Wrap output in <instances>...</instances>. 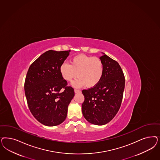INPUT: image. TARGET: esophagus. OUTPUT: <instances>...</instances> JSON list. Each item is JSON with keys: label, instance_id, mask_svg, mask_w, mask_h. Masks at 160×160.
Listing matches in <instances>:
<instances>
[{"label": "esophagus", "instance_id": "34e87169", "mask_svg": "<svg viewBox=\"0 0 160 160\" xmlns=\"http://www.w3.org/2000/svg\"><path fill=\"white\" fill-rule=\"evenodd\" d=\"M74 92H75V93H77L81 92V91L80 90H78V89H75V90H74Z\"/></svg>", "mask_w": 160, "mask_h": 160}]
</instances>
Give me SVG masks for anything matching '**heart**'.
<instances>
[{
    "instance_id": "heart-1",
    "label": "heart",
    "mask_w": 160,
    "mask_h": 160,
    "mask_svg": "<svg viewBox=\"0 0 160 160\" xmlns=\"http://www.w3.org/2000/svg\"><path fill=\"white\" fill-rule=\"evenodd\" d=\"M59 71L62 78L68 82L78 76V79L72 83L74 87L85 85L87 88H93L101 81L104 67L99 58L80 54L72 58L71 65L65 62L62 63Z\"/></svg>"
}]
</instances>
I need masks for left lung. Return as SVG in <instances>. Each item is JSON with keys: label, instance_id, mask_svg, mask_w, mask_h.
Segmentation results:
<instances>
[{"label": "left lung", "instance_id": "8db88e82", "mask_svg": "<svg viewBox=\"0 0 160 160\" xmlns=\"http://www.w3.org/2000/svg\"><path fill=\"white\" fill-rule=\"evenodd\" d=\"M103 77L93 88L82 91L85 97L82 105L84 118L91 124L108 123L118 112L123 97L125 77L118 63L102 53Z\"/></svg>", "mask_w": 160, "mask_h": 160}]
</instances>
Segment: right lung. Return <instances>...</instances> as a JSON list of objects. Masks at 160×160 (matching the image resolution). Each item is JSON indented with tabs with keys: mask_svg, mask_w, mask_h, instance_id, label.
Returning <instances> with one entry per match:
<instances>
[{
	"mask_svg": "<svg viewBox=\"0 0 160 160\" xmlns=\"http://www.w3.org/2000/svg\"><path fill=\"white\" fill-rule=\"evenodd\" d=\"M70 52H45L31 64L27 72L24 87L28 105L33 117L44 125L62 123L75 95L73 89L67 86L59 71Z\"/></svg>",
	"mask_w": 160,
	"mask_h": 160,
	"instance_id": "add662e5",
	"label": "right lung"
}]
</instances>
